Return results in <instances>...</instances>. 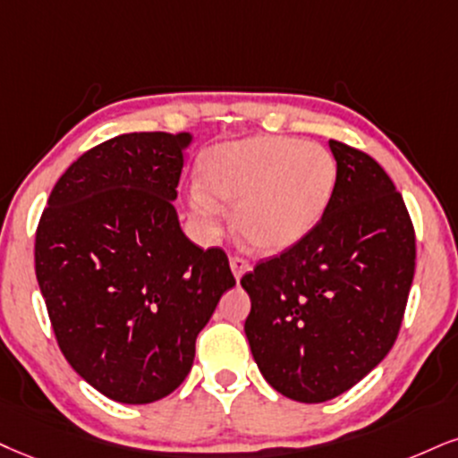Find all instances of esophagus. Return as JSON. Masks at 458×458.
Returning a JSON list of instances; mask_svg holds the SVG:
<instances>
[{"label":"esophagus","instance_id":"34e87169","mask_svg":"<svg viewBox=\"0 0 458 458\" xmlns=\"http://www.w3.org/2000/svg\"><path fill=\"white\" fill-rule=\"evenodd\" d=\"M229 267H231V272H233L235 280H240L242 276L248 272V263L242 257H238V255L229 257Z\"/></svg>","mask_w":458,"mask_h":458}]
</instances>
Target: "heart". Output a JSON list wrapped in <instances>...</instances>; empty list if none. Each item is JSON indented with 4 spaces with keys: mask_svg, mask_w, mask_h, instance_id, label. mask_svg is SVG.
<instances>
[{
    "mask_svg": "<svg viewBox=\"0 0 458 458\" xmlns=\"http://www.w3.org/2000/svg\"><path fill=\"white\" fill-rule=\"evenodd\" d=\"M200 186L191 210L208 235H216L220 203H231L242 244L276 255L312 233L329 210L337 163L329 150L284 135H257L214 146L199 163Z\"/></svg>",
    "mask_w": 458,
    "mask_h": 458,
    "instance_id": "heart-1",
    "label": "heart"
}]
</instances>
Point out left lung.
Masks as SVG:
<instances>
[{"label":"left lung","mask_w":458,"mask_h":458,"mask_svg":"<svg viewBox=\"0 0 458 458\" xmlns=\"http://www.w3.org/2000/svg\"><path fill=\"white\" fill-rule=\"evenodd\" d=\"M329 148L337 184L323 220L242 278L252 357L301 403L346 393L386 357L414 280V227L393 180L365 152Z\"/></svg>","instance_id":"8db88e82"}]
</instances>
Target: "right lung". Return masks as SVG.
<instances>
[{
	"instance_id": "1",
	"label": "right lung",
	"mask_w": 458,
	"mask_h": 458,
	"mask_svg": "<svg viewBox=\"0 0 458 458\" xmlns=\"http://www.w3.org/2000/svg\"><path fill=\"white\" fill-rule=\"evenodd\" d=\"M191 133H123L73 161L36 233V276L61 352L118 403L182 385L235 278L184 235L174 201Z\"/></svg>"
}]
</instances>
